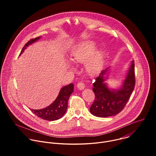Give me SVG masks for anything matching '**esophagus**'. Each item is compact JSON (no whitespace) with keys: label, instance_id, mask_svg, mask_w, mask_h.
Here are the masks:
<instances>
[{"label":"esophagus","instance_id":"esophagus-1","mask_svg":"<svg viewBox=\"0 0 156 156\" xmlns=\"http://www.w3.org/2000/svg\"><path fill=\"white\" fill-rule=\"evenodd\" d=\"M77 86L78 90H84V87H85L84 84L83 83H82V82H79V83L77 84V86Z\"/></svg>","mask_w":156,"mask_h":156}]
</instances>
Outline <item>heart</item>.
I'll return each mask as SVG.
<instances>
[{
	"instance_id": "heart-1",
	"label": "heart",
	"mask_w": 156,
	"mask_h": 156,
	"mask_svg": "<svg viewBox=\"0 0 156 156\" xmlns=\"http://www.w3.org/2000/svg\"><path fill=\"white\" fill-rule=\"evenodd\" d=\"M72 57L75 62H86V69L91 74L99 73L103 68L104 53L101 50L96 51V44L94 41H87L80 43L72 52Z\"/></svg>"
}]
</instances>
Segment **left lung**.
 <instances>
[{"label": "left lung", "mask_w": 156, "mask_h": 156, "mask_svg": "<svg viewBox=\"0 0 156 156\" xmlns=\"http://www.w3.org/2000/svg\"><path fill=\"white\" fill-rule=\"evenodd\" d=\"M110 67L102 70L93 83L95 100L90 112L98 117L114 116L120 113L128 101L135 85V63L131 60L122 84L117 88H111L106 82Z\"/></svg>", "instance_id": "left-lung-1"}]
</instances>
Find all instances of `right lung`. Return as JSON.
<instances>
[{"label": "right lung", "instance_id": "1", "mask_svg": "<svg viewBox=\"0 0 156 156\" xmlns=\"http://www.w3.org/2000/svg\"><path fill=\"white\" fill-rule=\"evenodd\" d=\"M41 37H37L35 39L29 41L22 49L20 55L24 52V51L31 44L38 41ZM74 85L71 83L69 85L62 87L60 92L55 99V101L49 106L41 109H31L36 116L48 121L57 120L62 118L66 113L68 107V101L70 96L73 92Z\"/></svg>", "mask_w": 156, "mask_h": 156}]
</instances>
